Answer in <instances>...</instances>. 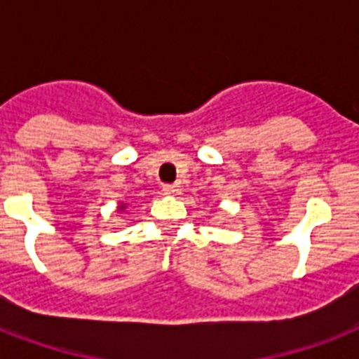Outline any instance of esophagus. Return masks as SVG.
I'll list each match as a JSON object with an SVG mask.
<instances>
[{
  "instance_id": "34e87169",
  "label": "esophagus",
  "mask_w": 359,
  "mask_h": 359,
  "mask_svg": "<svg viewBox=\"0 0 359 359\" xmlns=\"http://www.w3.org/2000/svg\"><path fill=\"white\" fill-rule=\"evenodd\" d=\"M179 191H180V188L177 184H165L162 188L163 196H177Z\"/></svg>"
}]
</instances>
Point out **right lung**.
<instances>
[{"mask_svg": "<svg viewBox=\"0 0 359 359\" xmlns=\"http://www.w3.org/2000/svg\"><path fill=\"white\" fill-rule=\"evenodd\" d=\"M126 205H128V203H124V201H119V205H117V210H119V212H123L124 208H126Z\"/></svg>", "mask_w": 359, "mask_h": 359, "instance_id": "add662e5", "label": "right lung"}]
</instances>
